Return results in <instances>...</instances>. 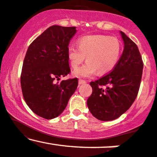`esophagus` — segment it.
<instances>
[{
  "instance_id": "34e87169",
  "label": "esophagus",
  "mask_w": 157,
  "mask_h": 157,
  "mask_svg": "<svg viewBox=\"0 0 157 157\" xmlns=\"http://www.w3.org/2000/svg\"><path fill=\"white\" fill-rule=\"evenodd\" d=\"M85 83H86V80H82V79H80V80H79V84H80V85L85 84Z\"/></svg>"
}]
</instances>
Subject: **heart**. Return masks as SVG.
Returning a JSON list of instances; mask_svg holds the SVG:
<instances>
[{
	"instance_id": "heart-1",
	"label": "heart",
	"mask_w": 157,
	"mask_h": 157,
	"mask_svg": "<svg viewBox=\"0 0 157 157\" xmlns=\"http://www.w3.org/2000/svg\"><path fill=\"white\" fill-rule=\"evenodd\" d=\"M122 45L117 38L107 35H87L81 37L78 46H68L67 55L73 68H77L85 60L86 64L74 71L78 77H92L97 71L102 75L110 72L117 64Z\"/></svg>"
}]
</instances>
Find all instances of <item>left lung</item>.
<instances>
[{"instance_id":"1","label":"left lung","mask_w":157,"mask_h":157,"mask_svg":"<svg viewBox=\"0 0 157 157\" xmlns=\"http://www.w3.org/2000/svg\"><path fill=\"white\" fill-rule=\"evenodd\" d=\"M120 33L124 49L117 64L111 72L90 82L92 94L87 100L88 107L102 121L115 120L129 109L142 80L143 62L137 46L123 32Z\"/></svg>"}]
</instances>
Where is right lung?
I'll use <instances>...</instances> for the list:
<instances>
[{
  "label": "right lung",
  "mask_w": 157,
  "mask_h": 157,
  "mask_svg": "<svg viewBox=\"0 0 157 157\" xmlns=\"http://www.w3.org/2000/svg\"><path fill=\"white\" fill-rule=\"evenodd\" d=\"M76 27L54 25L29 46L21 75L23 98L29 109L41 117H58L76 91L78 79L56 82L70 73L68 46Z\"/></svg>",
  "instance_id": "right-lung-1"
}]
</instances>
